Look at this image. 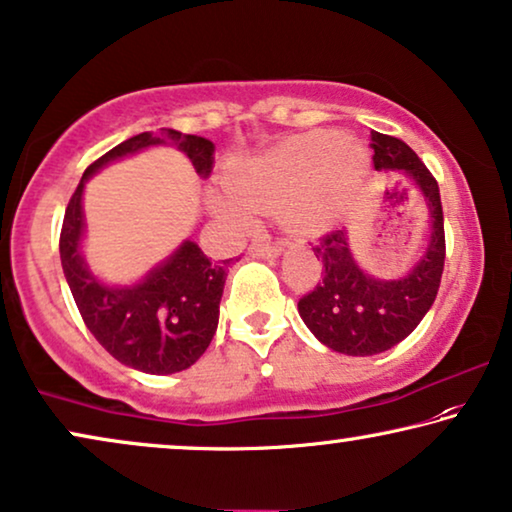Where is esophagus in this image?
<instances>
[{"label":"esophagus","mask_w":512,"mask_h":512,"mask_svg":"<svg viewBox=\"0 0 512 512\" xmlns=\"http://www.w3.org/2000/svg\"><path fill=\"white\" fill-rule=\"evenodd\" d=\"M280 250H283V246H280V243L257 241V243H253V248H250V253L257 255V257H278Z\"/></svg>","instance_id":"1"}]
</instances>
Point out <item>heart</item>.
I'll list each match as a JSON object with an SVG mask.
<instances>
[{
	"mask_svg": "<svg viewBox=\"0 0 512 512\" xmlns=\"http://www.w3.org/2000/svg\"><path fill=\"white\" fill-rule=\"evenodd\" d=\"M369 169V155L338 132L290 139L239 160L225 174L227 194H213L215 218L234 229L253 227L255 211H276L292 232H325Z\"/></svg>",
	"mask_w": 512,
	"mask_h": 512,
	"instance_id": "1",
	"label": "heart"
}]
</instances>
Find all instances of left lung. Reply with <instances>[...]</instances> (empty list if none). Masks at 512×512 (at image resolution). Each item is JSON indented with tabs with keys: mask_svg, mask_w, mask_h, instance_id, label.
Here are the masks:
<instances>
[{
	"mask_svg": "<svg viewBox=\"0 0 512 512\" xmlns=\"http://www.w3.org/2000/svg\"><path fill=\"white\" fill-rule=\"evenodd\" d=\"M376 171H403L420 187L429 208L427 253L408 276L373 278L350 253L348 234L336 229L313 248L322 262V280L299 299V315L327 348L352 357H369L394 348L413 331L434 304L445 264L443 206L436 178L397 136L371 132Z\"/></svg>",
	"mask_w": 512,
	"mask_h": 512,
	"instance_id": "8db88e82",
	"label": "left lung"
}]
</instances>
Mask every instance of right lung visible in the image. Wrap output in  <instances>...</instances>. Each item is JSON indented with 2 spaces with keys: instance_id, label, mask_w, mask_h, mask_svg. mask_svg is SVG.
<instances>
[{
  "instance_id": "add662e5",
  "label": "right lung",
  "mask_w": 512,
  "mask_h": 512,
  "mask_svg": "<svg viewBox=\"0 0 512 512\" xmlns=\"http://www.w3.org/2000/svg\"><path fill=\"white\" fill-rule=\"evenodd\" d=\"M167 143L190 157L201 178L211 176L215 146L204 136L181 134L176 129L136 134L85 169L64 211L60 234L64 278L85 327L120 364L153 376L190 369L206 352L218 329L229 259L211 262L197 243L185 241L141 283L106 285L90 271L81 253L85 232L83 187L106 164L139 153L143 148Z\"/></svg>"
}]
</instances>
